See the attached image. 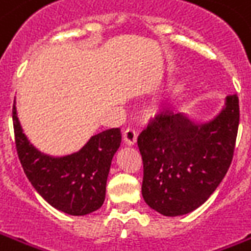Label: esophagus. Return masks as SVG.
<instances>
[{"instance_id":"esophagus-1","label":"esophagus","mask_w":251,"mask_h":251,"mask_svg":"<svg viewBox=\"0 0 251 251\" xmlns=\"http://www.w3.org/2000/svg\"><path fill=\"white\" fill-rule=\"evenodd\" d=\"M124 141L127 145H133V144H136L137 141V131L134 130V129H131V127H127L125 131H124Z\"/></svg>"}]
</instances>
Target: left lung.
Instances as JSON below:
<instances>
[{
	"instance_id": "obj_1",
	"label": "left lung",
	"mask_w": 251,
	"mask_h": 251,
	"mask_svg": "<svg viewBox=\"0 0 251 251\" xmlns=\"http://www.w3.org/2000/svg\"><path fill=\"white\" fill-rule=\"evenodd\" d=\"M239 126V99L228 95L215 118L194 125L183 114H156L137 138L143 197L164 216L197 209L227 174Z\"/></svg>"
}]
</instances>
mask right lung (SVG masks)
I'll return each instance as SVG.
<instances>
[{
    "label": "right lung",
    "mask_w": 251,
    "mask_h": 251,
    "mask_svg": "<svg viewBox=\"0 0 251 251\" xmlns=\"http://www.w3.org/2000/svg\"><path fill=\"white\" fill-rule=\"evenodd\" d=\"M17 155L28 180L49 204L73 216L99 209L106 197V182L121 130L113 127L92 136L81 150L64 156L43 155L23 133L16 106L12 110Z\"/></svg>",
    "instance_id": "obj_1"
}]
</instances>
